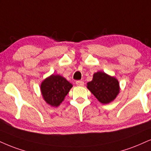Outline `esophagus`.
I'll list each match as a JSON object with an SVG mask.
<instances>
[{"label":"esophagus","instance_id":"obj_1","mask_svg":"<svg viewBox=\"0 0 151 151\" xmlns=\"http://www.w3.org/2000/svg\"><path fill=\"white\" fill-rule=\"evenodd\" d=\"M76 83L78 86H83V85H84V82L83 81H76Z\"/></svg>","mask_w":151,"mask_h":151}]
</instances>
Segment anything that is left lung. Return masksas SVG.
<instances>
[{
    "instance_id": "1",
    "label": "left lung",
    "mask_w": 151,
    "mask_h": 151,
    "mask_svg": "<svg viewBox=\"0 0 151 151\" xmlns=\"http://www.w3.org/2000/svg\"><path fill=\"white\" fill-rule=\"evenodd\" d=\"M87 87L101 104L113 101L120 92V84L114 76L103 71L94 73L92 81L87 83Z\"/></svg>"
}]
</instances>
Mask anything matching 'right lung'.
Segmentation results:
<instances>
[{
    "mask_svg": "<svg viewBox=\"0 0 151 151\" xmlns=\"http://www.w3.org/2000/svg\"><path fill=\"white\" fill-rule=\"evenodd\" d=\"M72 87L71 83L63 76L52 74L42 81L40 92L46 103L52 107H57L64 101Z\"/></svg>",
    "mask_w": 151,
    "mask_h": 151,
    "instance_id": "add662e5",
    "label": "right lung"
}]
</instances>
